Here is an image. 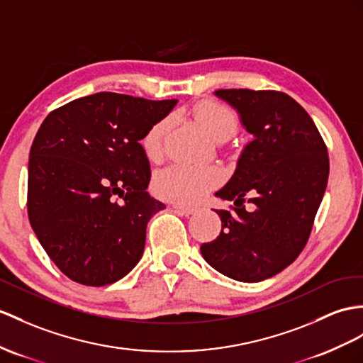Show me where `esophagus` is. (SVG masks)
I'll return each mask as SVG.
<instances>
[{
  "instance_id": "1",
  "label": "esophagus",
  "mask_w": 363,
  "mask_h": 363,
  "mask_svg": "<svg viewBox=\"0 0 363 363\" xmlns=\"http://www.w3.org/2000/svg\"><path fill=\"white\" fill-rule=\"evenodd\" d=\"M172 208H174L175 211H179L180 214H183V216H191V214H196V212H197V208L179 205V203H172Z\"/></svg>"
}]
</instances>
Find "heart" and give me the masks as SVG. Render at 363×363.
<instances>
[{"label": "heart", "instance_id": "obj_1", "mask_svg": "<svg viewBox=\"0 0 363 363\" xmlns=\"http://www.w3.org/2000/svg\"><path fill=\"white\" fill-rule=\"evenodd\" d=\"M192 113L201 129L212 140L231 135L235 129V117L226 106L203 100L192 108ZM166 120H160L147 129L141 145L147 158L157 160L163 151ZM218 183V171L212 166L172 164L164 167L154 179L158 197L175 203H197Z\"/></svg>", "mask_w": 363, "mask_h": 363}]
</instances>
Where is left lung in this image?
I'll return each instance as SVG.
<instances>
[{"label": "left lung", "mask_w": 363, "mask_h": 363, "mask_svg": "<svg viewBox=\"0 0 363 363\" xmlns=\"http://www.w3.org/2000/svg\"><path fill=\"white\" fill-rule=\"evenodd\" d=\"M214 95L237 111L252 138L216 192L235 208L216 211L222 233L200 251L223 276L252 284L284 271L305 248L328 183V151L313 118L284 92L220 89ZM246 196L256 206L251 213L242 206Z\"/></svg>", "instance_id": "obj_1"}]
</instances>
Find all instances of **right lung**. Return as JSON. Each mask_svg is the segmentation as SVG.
Here are the masks:
<instances>
[{
  "instance_id": "right-lung-1",
  "label": "right lung",
  "mask_w": 363,
  "mask_h": 363,
  "mask_svg": "<svg viewBox=\"0 0 363 363\" xmlns=\"http://www.w3.org/2000/svg\"><path fill=\"white\" fill-rule=\"evenodd\" d=\"M175 104L99 92L43 121L29 154L28 214L70 280L104 286L140 262L147 222L166 208L146 191L151 166L140 141Z\"/></svg>"
}]
</instances>
